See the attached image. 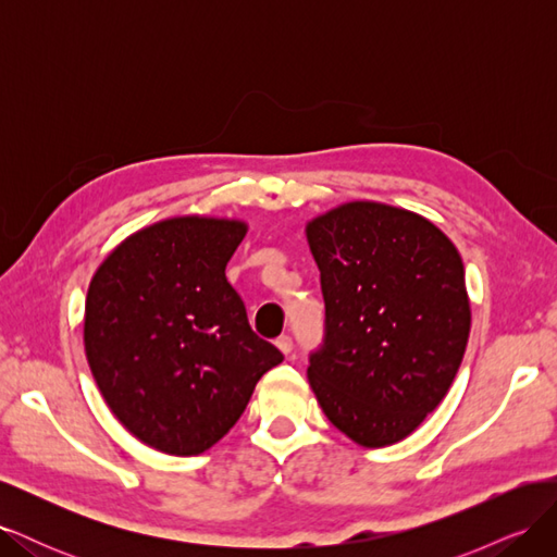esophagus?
I'll list each match as a JSON object with an SVG mask.
<instances>
[{
  "label": "esophagus",
  "mask_w": 557,
  "mask_h": 557,
  "mask_svg": "<svg viewBox=\"0 0 557 557\" xmlns=\"http://www.w3.org/2000/svg\"><path fill=\"white\" fill-rule=\"evenodd\" d=\"M276 348L283 352V356H290L293 352V339L288 334H281L278 339H276Z\"/></svg>",
  "instance_id": "34e87169"
}]
</instances>
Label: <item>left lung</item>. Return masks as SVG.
<instances>
[{
  "instance_id": "left-lung-1",
  "label": "left lung",
  "mask_w": 557,
  "mask_h": 557,
  "mask_svg": "<svg viewBox=\"0 0 557 557\" xmlns=\"http://www.w3.org/2000/svg\"><path fill=\"white\" fill-rule=\"evenodd\" d=\"M325 297L309 383L330 423L364 448L397 444L440 407L471 325L465 264L413 211L346 201L307 223Z\"/></svg>"
}]
</instances>
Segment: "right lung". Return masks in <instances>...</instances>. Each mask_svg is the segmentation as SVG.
<instances>
[{
    "instance_id": "right-lung-1",
    "label": "right lung",
    "mask_w": 557,
    "mask_h": 557,
    "mask_svg": "<svg viewBox=\"0 0 557 557\" xmlns=\"http://www.w3.org/2000/svg\"><path fill=\"white\" fill-rule=\"evenodd\" d=\"M248 225L176 215L129 234L92 274L83 344L99 393L127 432L199 455L242 418L283 356L250 330L225 267Z\"/></svg>"
}]
</instances>
